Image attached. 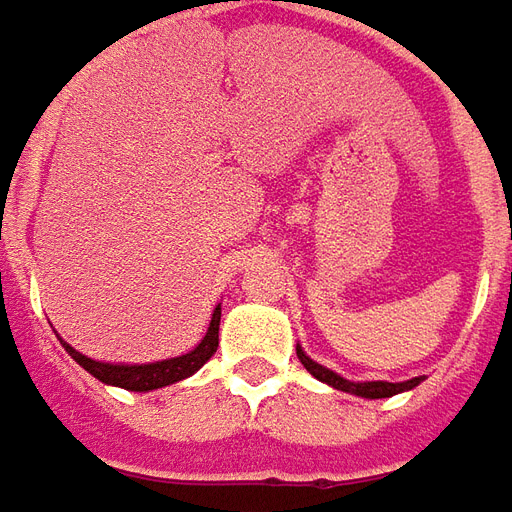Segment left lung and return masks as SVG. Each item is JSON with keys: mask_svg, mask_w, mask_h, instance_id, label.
Here are the masks:
<instances>
[{"mask_svg": "<svg viewBox=\"0 0 512 512\" xmlns=\"http://www.w3.org/2000/svg\"><path fill=\"white\" fill-rule=\"evenodd\" d=\"M297 358H300V364L306 366L308 372L314 375L322 383H328L333 389L347 391V394H355V397H366V400H383V397H394V394H400V391L416 389L419 383H422V375L419 378L411 380H402V383H386V380H366V383H355V380H347L342 375H336L333 369L328 366L317 364L314 358H308L303 350H300V344H297Z\"/></svg>", "mask_w": 512, "mask_h": 512, "instance_id": "8db88e82", "label": "left lung"}]
</instances>
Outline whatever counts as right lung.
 Segmentation results:
<instances>
[{
    "mask_svg": "<svg viewBox=\"0 0 512 512\" xmlns=\"http://www.w3.org/2000/svg\"><path fill=\"white\" fill-rule=\"evenodd\" d=\"M217 331H220V303H217L209 331L201 339L198 347H192L190 353L176 355V358H165V361H154V364H104V361H93L88 355L76 353L74 347L60 339L65 347V353L74 358L82 369H88L93 378H99L107 386H118L126 391H154L170 383L195 375L201 366L217 353Z\"/></svg>",
    "mask_w": 512,
    "mask_h": 512,
    "instance_id": "right-lung-1",
    "label": "right lung"
}]
</instances>
